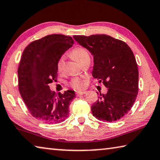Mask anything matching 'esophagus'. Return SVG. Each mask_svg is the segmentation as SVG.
Instances as JSON below:
<instances>
[{
    "label": "esophagus",
    "instance_id": "1",
    "mask_svg": "<svg viewBox=\"0 0 160 160\" xmlns=\"http://www.w3.org/2000/svg\"><path fill=\"white\" fill-rule=\"evenodd\" d=\"M86 93V92L85 91H82V92H77V96H80V95H82V94H85Z\"/></svg>",
    "mask_w": 160,
    "mask_h": 160
}]
</instances>
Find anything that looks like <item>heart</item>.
<instances>
[{"label":"heart","instance_id":"b5f03b06","mask_svg":"<svg viewBox=\"0 0 160 160\" xmlns=\"http://www.w3.org/2000/svg\"><path fill=\"white\" fill-rule=\"evenodd\" d=\"M71 56L80 65L83 63L84 62H85L88 60H90V54H89L88 51H87L85 48H84L82 47L75 48V49L72 50V51L71 52ZM63 57H61L60 58V59H59L57 63L58 70H61L62 69V68H63ZM70 84H71V85L73 87V88L80 90V89H82L85 87V81L82 79H80L79 78H75L71 80Z\"/></svg>","mask_w":160,"mask_h":160}]
</instances>
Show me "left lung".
Instances as JSON below:
<instances>
[{"label": "left lung", "mask_w": 160, "mask_h": 160, "mask_svg": "<svg viewBox=\"0 0 160 160\" xmlns=\"http://www.w3.org/2000/svg\"><path fill=\"white\" fill-rule=\"evenodd\" d=\"M73 38L92 55V76L108 89L92 105V113L105 122L119 120L131 110L138 91V70L133 53L125 42L106 34Z\"/></svg>", "instance_id": "left-lung-1"}]
</instances>
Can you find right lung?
<instances>
[{"mask_svg":"<svg viewBox=\"0 0 160 160\" xmlns=\"http://www.w3.org/2000/svg\"><path fill=\"white\" fill-rule=\"evenodd\" d=\"M73 44L72 37L51 34L32 42L22 53L18 70L19 91L31 114L43 122L58 123L68 116L75 92H58L56 97L48 85L56 80L58 61Z\"/></svg>","mask_w":160,"mask_h":160,"instance_id":"1","label":"right lung"}]
</instances>
